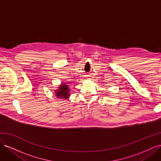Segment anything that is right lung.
<instances>
[{
	"label": "right lung",
	"mask_w": 161,
	"mask_h": 161,
	"mask_svg": "<svg viewBox=\"0 0 161 161\" xmlns=\"http://www.w3.org/2000/svg\"><path fill=\"white\" fill-rule=\"evenodd\" d=\"M69 86L66 84H62L60 86V89L57 90L56 96L58 97H60L61 99H67L69 97Z\"/></svg>",
	"instance_id": "right-lung-1"
}]
</instances>
